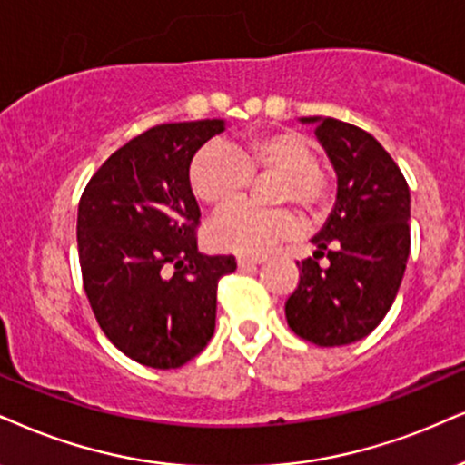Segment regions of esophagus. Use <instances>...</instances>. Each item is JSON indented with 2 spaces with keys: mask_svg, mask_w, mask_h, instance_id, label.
<instances>
[{
  "mask_svg": "<svg viewBox=\"0 0 465 465\" xmlns=\"http://www.w3.org/2000/svg\"><path fill=\"white\" fill-rule=\"evenodd\" d=\"M261 262H262V259H250V256H239V259H237V265L242 269L256 267V265H261Z\"/></svg>",
  "mask_w": 465,
  "mask_h": 465,
  "instance_id": "obj_1",
  "label": "esophagus"
}]
</instances>
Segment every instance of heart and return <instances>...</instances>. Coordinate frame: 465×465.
<instances>
[{
  "label": "heart",
  "instance_id": "1",
  "mask_svg": "<svg viewBox=\"0 0 465 465\" xmlns=\"http://www.w3.org/2000/svg\"><path fill=\"white\" fill-rule=\"evenodd\" d=\"M312 142L291 129L256 131L228 148L209 142L189 163V185L193 196L211 209L237 203L252 176H278L276 200L295 203L317 213L328 204L330 187ZM300 217L286 209L261 211L250 204H234L209 223V243L220 252L239 256H261L278 243L300 234Z\"/></svg>",
  "mask_w": 465,
  "mask_h": 465
}]
</instances>
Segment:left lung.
<instances>
[{
    "label": "left lung",
    "instance_id": "1",
    "mask_svg": "<svg viewBox=\"0 0 465 465\" xmlns=\"http://www.w3.org/2000/svg\"><path fill=\"white\" fill-rule=\"evenodd\" d=\"M336 170V203L297 262L300 284L286 300L289 328L319 347L351 345L391 311L410 256V187L380 142L336 118L311 116ZM331 262L323 268L318 259Z\"/></svg>",
    "mask_w": 465,
    "mask_h": 465
}]
</instances>
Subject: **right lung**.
<instances>
[{
    "instance_id": "add662e5",
    "label": "right lung",
    "mask_w": 465,
    "mask_h": 465,
    "mask_svg": "<svg viewBox=\"0 0 465 465\" xmlns=\"http://www.w3.org/2000/svg\"><path fill=\"white\" fill-rule=\"evenodd\" d=\"M226 120L170 123L134 137L96 170L77 211L84 289L101 330L151 369H179L215 331L217 280L232 256L198 252L189 163Z\"/></svg>"
}]
</instances>
